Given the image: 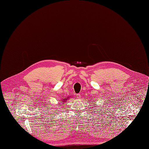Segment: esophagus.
Segmentation results:
<instances>
[{
	"label": "esophagus",
	"instance_id": "esophagus-1",
	"mask_svg": "<svg viewBox=\"0 0 149 149\" xmlns=\"http://www.w3.org/2000/svg\"><path fill=\"white\" fill-rule=\"evenodd\" d=\"M76 97H77V99H80V98H81L80 94H76Z\"/></svg>",
	"mask_w": 149,
	"mask_h": 149
}]
</instances>
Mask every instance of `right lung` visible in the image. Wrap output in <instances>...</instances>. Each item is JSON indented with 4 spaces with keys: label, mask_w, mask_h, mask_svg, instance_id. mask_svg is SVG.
<instances>
[{
    "label": "right lung",
    "mask_w": 149,
    "mask_h": 149,
    "mask_svg": "<svg viewBox=\"0 0 149 149\" xmlns=\"http://www.w3.org/2000/svg\"><path fill=\"white\" fill-rule=\"evenodd\" d=\"M70 98V97H68V98H64L63 100L61 101V102H62V104L63 105V104H64V102H65L66 101L68 100V99H69Z\"/></svg>",
    "instance_id": "right-lung-1"
}]
</instances>
